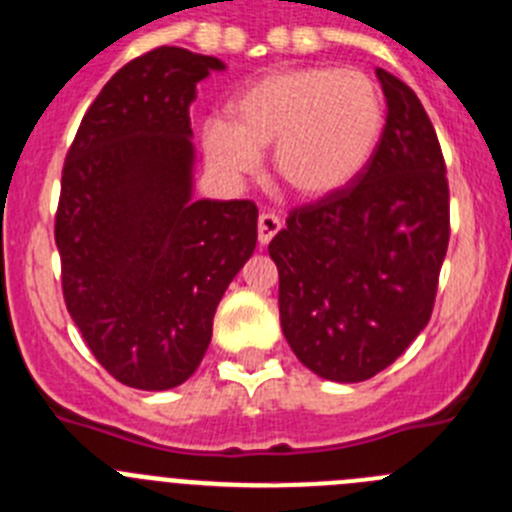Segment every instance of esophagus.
<instances>
[{"label": "esophagus", "mask_w": 512, "mask_h": 512, "mask_svg": "<svg viewBox=\"0 0 512 512\" xmlns=\"http://www.w3.org/2000/svg\"><path fill=\"white\" fill-rule=\"evenodd\" d=\"M281 231V220L271 213H261L259 215V243L266 246L271 243V238Z\"/></svg>", "instance_id": "34e87169"}]
</instances>
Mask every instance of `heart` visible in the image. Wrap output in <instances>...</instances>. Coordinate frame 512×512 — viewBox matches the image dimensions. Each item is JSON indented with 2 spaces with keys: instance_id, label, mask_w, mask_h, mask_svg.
I'll list each match as a JSON object with an SVG mask.
<instances>
[{
  "instance_id": "obj_1",
  "label": "heart",
  "mask_w": 512,
  "mask_h": 512,
  "mask_svg": "<svg viewBox=\"0 0 512 512\" xmlns=\"http://www.w3.org/2000/svg\"><path fill=\"white\" fill-rule=\"evenodd\" d=\"M386 129L381 88L360 70L332 65L269 73L231 101V121L203 126L208 162L243 180L271 149V167L302 200L348 190L365 170Z\"/></svg>"
}]
</instances>
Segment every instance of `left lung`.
Returning <instances> with one entry per match:
<instances>
[{"label": "left lung", "mask_w": 512, "mask_h": 512, "mask_svg": "<svg viewBox=\"0 0 512 512\" xmlns=\"http://www.w3.org/2000/svg\"><path fill=\"white\" fill-rule=\"evenodd\" d=\"M386 129L368 170L289 213L269 243L281 330L312 373L360 383L426 327L449 246V187L437 131L403 81L375 70Z\"/></svg>", "instance_id": "8db88e82"}]
</instances>
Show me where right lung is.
<instances>
[{"mask_svg":"<svg viewBox=\"0 0 512 512\" xmlns=\"http://www.w3.org/2000/svg\"><path fill=\"white\" fill-rule=\"evenodd\" d=\"M225 70L157 48L126 63L83 116L65 157L55 243L63 297L98 363L124 386L185 383L225 289L256 248L251 200H195L190 106Z\"/></svg>","mask_w":512,"mask_h":512,"instance_id":"add662e5","label":"right lung"}]
</instances>
